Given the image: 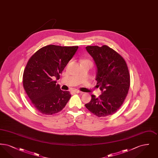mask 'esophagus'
I'll return each mask as SVG.
<instances>
[{"label": "esophagus", "instance_id": "esophagus-1", "mask_svg": "<svg viewBox=\"0 0 158 158\" xmlns=\"http://www.w3.org/2000/svg\"><path fill=\"white\" fill-rule=\"evenodd\" d=\"M72 92H73V94H79V93H81V92H80V91H79V90H73Z\"/></svg>", "mask_w": 158, "mask_h": 158}]
</instances>
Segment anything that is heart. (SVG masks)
Here are the masks:
<instances>
[{"mask_svg": "<svg viewBox=\"0 0 158 158\" xmlns=\"http://www.w3.org/2000/svg\"><path fill=\"white\" fill-rule=\"evenodd\" d=\"M85 61H88V62H89V63H91V61H89V60H85V61H83V62H85Z\"/></svg>", "mask_w": 158, "mask_h": 158, "instance_id": "b5f03b06", "label": "heart"}]
</instances>
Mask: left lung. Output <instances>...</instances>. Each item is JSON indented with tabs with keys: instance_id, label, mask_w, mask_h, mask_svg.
<instances>
[{
	"instance_id": "left-lung-1",
	"label": "left lung",
	"mask_w": 158,
	"mask_h": 158,
	"mask_svg": "<svg viewBox=\"0 0 158 158\" xmlns=\"http://www.w3.org/2000/svg\"><path fill=\"white\" fill-rule=\"evenodd\" d=\"M86 50L97 67V86L101 95H92L90 102L85 104L90 113L98 117L115 113L127 97L130 88V74L126 61L107 45L87 46Z\"/></svg>"
}]
</instances>
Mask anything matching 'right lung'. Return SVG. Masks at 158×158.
Listing matches in <instances>:
<instances>
[{
    "label": "right lung",
    "mask_w": 158,
    "mask_h": 158,
    "mask_svg": "<svg viewBox=\"0 0 158 158\" xmlns=\"http://www.w3.org/2000/svg\"><path fill=\"white\" fill-rule=\"evenodd\" d=\"M78 46L48 45L28 60L23 75V86L33 106L40 113L52 115L61 111L71 97L56 85L60 75L72 59Z\"/></svg>",
    "instance_id": "obj_1"
}]
</instances>
